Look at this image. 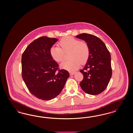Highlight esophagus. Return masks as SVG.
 I'll use <instances>...</instances> for the list:
<instances>
[{
  "mask_svg": "<svg viewBox=\"0 0 133 133\" xmlns=\"http://www.w3.org/2000/svg\"><path fill=\"white\" fill-rule=\"evenodd\" d=\"M75 73H76L75 72H70V74L71 75H74Z\"/></svg>",
  "mask_w": 133,
  "mask_h": 133,
  "instance_id": "obj_1",
  "label": "esophagus"
}]
</instances>
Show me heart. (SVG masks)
<instances>
[{
  "label": "heart",
  "mask_w": 133,
  "mask_h": 133,
  "mask_svg": "<svg viewBox=\"0 0 133 133\" xmlns=\"http://www.w3.org/2000/svg\"><path fill=\"white\" fill-rule=\"evenodd\" d=\"M59 47L52 46L50 54L54 61L61 62L64 59L65 53L70 52V60L65 61L61 65L62 68L72 72L79 68L81 64H85L88 60L90 49L86 43L71 36H67L59 42Z\"/></svg>",
  "instance_id": "heart-1"
}]
</instances>
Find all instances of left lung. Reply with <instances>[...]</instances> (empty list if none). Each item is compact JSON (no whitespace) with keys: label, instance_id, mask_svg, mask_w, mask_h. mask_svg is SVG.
Wrapping results in <instances>:
<instances>
[{"label":"left lung","instance_id":"left-lung-1","mask_svg":"<svg viewBox=\"0 0 133 133\" xmlns=\"http://www.w3.org/2000/svg\"><path fill=\"white\" fill-rule=\"evenodd\" d=\"M76 37L85 41L90 49L88 60L80 71L83 75L80 86L85 93L97 95L107 88L112 77L110 53L104 43L97 36L83 33Z\"/></svg>","mask_w":133,"mask_h":133}]
</instances>
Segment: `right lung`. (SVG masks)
<instances>
[{
  "instance_id": "right-lung-1",
  "label": "right lung",
  "mask_w": 133,
  "mask_h": 133,
  "mask_svg": "<svg viewBox=\"0 0 133 133\" xmlns=\"http://www.w3.org/2000/svg\"><path fill=\"white\" fill-rule=\"evenodd\" d=\"M58 39L42 36L33 41L22 56V76L27 87L34 96L44 101L57 97L64 87L69 73L58 70L50 50Z\"/></svg>"
}]
</instances>
